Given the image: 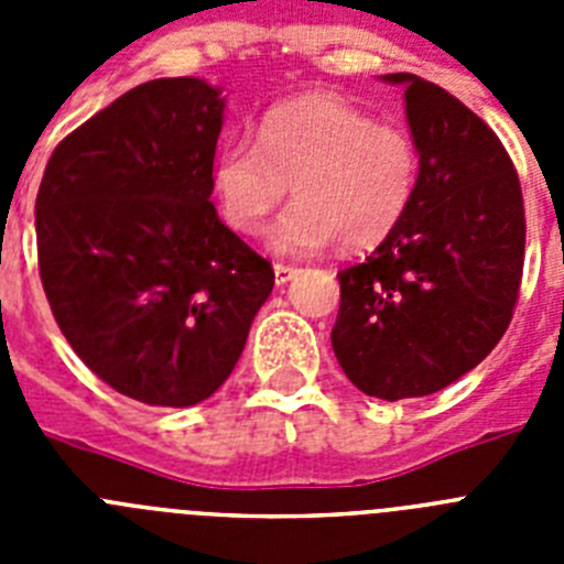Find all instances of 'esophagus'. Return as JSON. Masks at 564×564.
I'll return each mask as SVG.
<instances>
[{"mask_svg":"<svg viewBox=\"0 0 564 564\" xmlns=\"http://www.w3.org/2000/svg\"><path fill=\"white\" fill-rule=\"evenodd\" d=\"M273 276H276V285L282 288V285H288V282H291L293 276H296V268H291V265H273Z\"/></svg>","mask_w":564,"mask_h":564,"instance_id":"34e87169","label":"esophagus"}]
</instances>
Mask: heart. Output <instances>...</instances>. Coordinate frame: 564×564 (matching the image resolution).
Here are the masks:
<instances>
[{
    "label": "heart",
    "mask_w": 564,
    "mask_h": 564,
    "mask_svg": "<svg viewBox=\"0 0 564 564\" xmlns=\"http://www.w3.org/2000/svg\"><path fill=\"white\" fill-rule=\"evenodd\" d=\"M421 152L406 129L333 96L276 104L257 141L228 138L212 158V188L231 231L253 237L293 186V208L268 234L276 253L305 257L341 242L378 246L410 212Z\"/></svg>",
    "instance_id": "obj_1"
}]
</instances>
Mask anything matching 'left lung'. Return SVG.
I'll list each match as a JSON object with an SVG mask.
<instances>
[{
	"instance_id": "obj_1",
	"label": "left lung",
	"mask_w": 564,
	"mask_h": 564,
	"mask_svg": "<svg viewBox=\"0 0 564 564\" xmlns=\"http://www.w3.org/2000/svg\"><path fill=\"white\" fill-rule=\"evenodd\" d=\"M406 123L421 152L410 212L338 273L333 352L364 395L401 401L449 387L495 350L517 305L525 208L514 163L486 123L412 73Z\"/></svg>"
}]
</instances>
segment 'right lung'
<instances>
[{
  "mask_svg": "<svg viewBox=\"0 0 564 564\" xmlns=\"http://www.w3.org/2000/svg\"><path fill=\"white\" fill-rule=\"evenodd\" d=\"M223 118L220 87L154 78L67 134L39 186L50 311L89 370L149 406L220 390L273 291L212 203Z\"/></svg>",
  "mask_w": 564,
  "mask_h": 564,
  "instance_id": "right-lung-1",
  "label": "right lung"
}]
</instances>
